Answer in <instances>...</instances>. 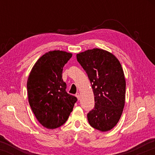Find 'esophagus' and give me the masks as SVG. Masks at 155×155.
I'll use <instances>...</instances> for the list:
<instances>
[{
    "instance_id": "1",
    "label": "esophagus",
    "mask_w": 155,
    "mask_h": 155,
    "mask_svg": "<svg viewBox=\"0 0 155 155\" xmlns=\"http://www.w3.org/2000/svg\"><path fill=\"white\" fill-rule=\"evenodd\" d=\"M76 97H77V98H78V100L80 99V94H79V93L76 94Z\"/></svg>"
}]
</instances>
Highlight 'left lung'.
I'll return each instance as SVG.
<instances>
[{"label":"left lung","instance_id":"obj_1","mask_svg":"<svg viewBox=\"0 0 155 155\" xmlns=\"http://www.w3.org/2000/svg\"><path fill=\"white\" fill-rule=\"evenodd\" d=\"M92 87L94 108L87 114L91 127L101 131L112 129L121 117L125 103L126 82L116 57L103 49L94 48L77 54Z\"/></svg>","mask_w":155,"mask_h":155}]
</instances>
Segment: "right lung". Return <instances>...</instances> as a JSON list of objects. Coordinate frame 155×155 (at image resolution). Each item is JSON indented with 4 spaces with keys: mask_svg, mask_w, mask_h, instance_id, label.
Listing matches in <instances>:
<instances>
[{
    "mask_svg": "<svg viewBox=\"0 0 155 155\" xmlns=\"http://www.w3.org/2000/svg\"><path fill=\"white\" fill-rule=\"evenodd\" d=\"M71 57L65 51H50L38 60L28 76L30 107L39 122L50 129L67 121L77 101L65 91L66 83L62 79L63 68Z\"/></svg>",
    "mask_w": 155,
    "mask_h": 155,
    "instance_id": "right-lung-1",
    "label": "right lung"
}]
</instances>
